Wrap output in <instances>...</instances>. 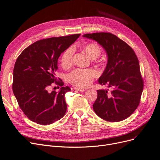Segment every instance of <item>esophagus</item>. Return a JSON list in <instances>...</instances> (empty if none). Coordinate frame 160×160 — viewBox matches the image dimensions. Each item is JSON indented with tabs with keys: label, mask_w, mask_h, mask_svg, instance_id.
Here are the masks:
<instances>
[{
	"label": "esophagus",
	"mask_w": 160,
	"mask_h": 160,
	"mask_svg": "<svg viewBox=\"0 0 160 160\" xmlns=\"http://www.w3.org/2000/svg\"><path fill=\"white\" fill-rule=\"evenodd\" d=\"M74 89L76 90V91H80V92H83V91H85V89H81V88H78V87H74Z\"/></svg>",
	"instance_id": "1"
}]
</instances>
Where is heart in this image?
I'll use <instances>...</instances> for the list:
<instances>
[{
	"mask_svg": "<svg viewBox=\"0 0 160 160\" xmlns=\"http://www.w3.org/2000/svg\"><path fill=\"white\" fill-rule=\"evenodd\" d=\"M83 51L91 59L97 58L101 53V48L97 43H89L84 46ZM73 51L72 48H68L63 52L60 63L63 68H68L72 64ZM97 75V71L93 69H76L68 75V80L71 84L79 87L89 85L92 79Z\"/></svg>",
	"mask_w": 160,
	"mask_h": 160,
	"instance_id": "heart-1",
	"label": "heart"
}]
</instances>
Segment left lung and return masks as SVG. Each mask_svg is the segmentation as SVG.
<instances>
[{
    "instance_id": "8db88e82",
    "label": "left lung",
    "mask_w": 160,
    "mask_h": 160,
    "mask_svg": "<svg viewBox=\"0 0 160 160\" xmlns=\"http://www.w3.org/2000/svg\"><path fill=\"white\" fill-rule=\"evenodd\" d=\"M82 36L97 41L108 56L107 67L98 82L108 84L111 90H97L93 110L99 117L109 122L127 118L138 107L144 89L135 52L125 42L111 33L97 32Z\"/></svg>"
}]
</instances>
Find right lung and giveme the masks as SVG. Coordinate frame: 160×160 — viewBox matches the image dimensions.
<instances>
[{
    "mask_svg": "<svg viewBox=\"0 0 160 160\" xmlns=\"http://www.w3.org/2000/svg\"><path fill=\"white\" fill-rule=\"evenodd\" d=\"M80 34L54 37L37 41L26 48L16 59L13 71L12 90L18 105L30 120L38 124H51L67 111L65 94L70 91L56 78L58 60ZM53 83L60 91H48Z\"/></svg>",
    "mask_w": 160,
    "mask_h": 160,
    "instance_id": "1",
    "label": "right lung"
}]
</instances>
